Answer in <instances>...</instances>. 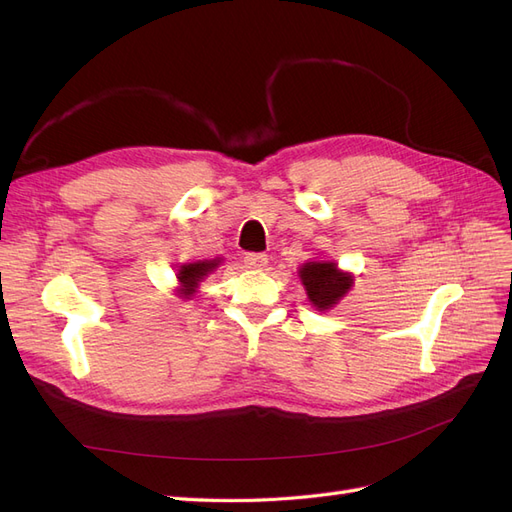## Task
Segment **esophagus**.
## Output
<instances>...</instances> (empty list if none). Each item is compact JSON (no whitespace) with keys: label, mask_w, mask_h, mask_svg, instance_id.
<instances>
[{"label":"esophagus","mask_w":512,"mask_h":512,"mask_svg":"<svg viewBox=\"0 0 512 512\" xmlns=\"http://www.w3.org/2000/svg\"><path fill=\"white\" fill-rule=\"evenodd\" d=\"M243 262H245V267H247V269H254V271H262V269H265V267L269 265V258H267V254H258V252H250V254H245Z\"/></svg>","instance_id":"esophagus-1"}]
</instances>
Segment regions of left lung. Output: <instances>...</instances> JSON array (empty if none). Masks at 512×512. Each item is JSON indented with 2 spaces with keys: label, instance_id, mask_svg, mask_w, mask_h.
Segmentation results:
<instances>
[{
  "label": "left lung",
  "instance_id": "obj_1",
  "mask_svg": "<svg viewBox=\"0 0 512 512\" xmlns=\"http://www.w3.org/2000/svg\"><path fill=\"white\" fill-rule=\"evenodd\" d=\"M299 280L307 292V299L318 312L333 309L350 292L354 275L342 271L335 260H307L299 267Z\"/></svg>",
  "mask_w": 512,
  "mask_h": 512
}]
</instances>
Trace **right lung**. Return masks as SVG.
I'll list each match as a JSON object with an SVG mask.
<instances>
[{"label": "right lung", "mask_w": 512, "mask_h": 512, "mask_svg": "<svg viewBox=\"0 0 512 512\" xmlns=\"http://www.w3.org/2000/svg\"><path fill=\"white\" fill-rule=\"evenodd\" d=\"M222 265V258H213V260H192V262H181L177 267V294L181 299H192L198 292L200 282L209 277L215 269Z\"/></svg>", "instance_id": "1"}]
</instances>
